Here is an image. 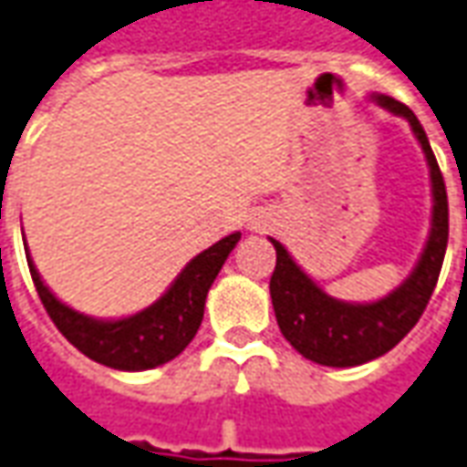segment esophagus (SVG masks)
Segmentation results:
<instances>
[{
    "label": "esophagus",
    "instance_id": "34e87169",
    "mask_svg": "<svg viewBox=\"0 0 467 467\" xmlns=\"http://www.w3.org/2000/svg\"><path fill=\"white\" fill-rule=\"evenodd\" d=\"M268 227H271V224H268V222H265V220L253 222V230H255V233H260V230H268Z\"/></svg>",
    "mask_w": 467,
    "mask_h": 467
}]
</instances>
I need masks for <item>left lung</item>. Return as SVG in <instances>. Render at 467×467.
I'll return each mask as SVG.
<instances>
[{
    "label": "left lung",
    "mask_w": 467,
    "mask_h": 467,
    "mask_svg": "<svg viewBox=\"0 0 467 467\" xmlns=\"http://www.w3.org/2000/svg\"><path fill=\"white\" fill-rule=\"evenodd\" d=\"M373 99L383 109L404 117L420 140L432 179V230L420 263L414 265L407 281L393 288L389 296L370 304H348L327 296L294 263L286 247L271 237L275 247V271L271 275L275 322L281 327V335L294 345V350H299L306 360H314L319 366H363L396 348L427 309L445 260L447 192L427 132L407 104L386 94H376Z\"/></svg>",
    "instance_id": "8db88e82"
}]
</instances>
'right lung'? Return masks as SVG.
<instances>
[{"label": "right lung", "mask_w": 467, "mask_h": 467, "mask_svg": "<svg viewBox=\"0 0 467 467\" xmlns=\"http://www.w3.org/2000/svg\"><path fill=\"white\" fill-rule=\"evenodd\" d=\"M240 233L222 237L183 268L161 299L125 319H94L53 296L27 260L37 296L60 335L81 353L114 370H148L173 360L193 340L204 319V301Z\"/></svg>", "instance_id": "add662e5"}]
</instances>
